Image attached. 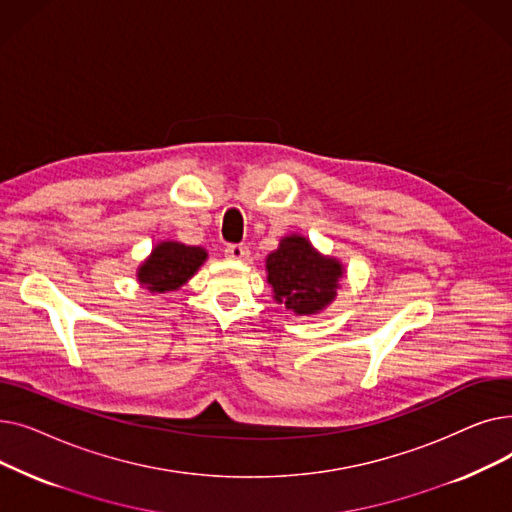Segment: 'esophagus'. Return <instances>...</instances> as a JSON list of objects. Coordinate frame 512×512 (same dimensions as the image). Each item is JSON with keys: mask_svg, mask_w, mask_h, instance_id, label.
I'll list each match as a JSON object with an SVG mask.
<instances>
[{"mask_svg": "<svg viewBox=\"0 0 512 512\" xmlns=\"http://www.w3.org/2000/svg\"><path fill=\"white\" fill-rule=\"evenodd\" d=\"M226 257L234 259V261H245L249 257V249L245 245H228Z\"/></svg>", "mask_w": 512, "mask_h": 512, "instance_id": "obj_1", "label": "esophagus"}]
</instances>
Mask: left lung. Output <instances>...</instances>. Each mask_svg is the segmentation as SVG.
I'll return each mask as SVG.
<instances>
[{
	"instance_id": "obj_1",
	"label": "left lung",
	"mask_w": 512,
	"mask_h": 512,
	"mask_svg": "<svg viewBox=\"0 0 512 512\" xmlns=\"http://www.w3.org/2000/svg\"><path fill=\"white\" fill-rule=\"evenodd\" d=\"M267 284L278 305L294 315H317L336 297L344 265L338 257L319 253L303 234H288L278 242V249L265 257Z\"/></svg>"
}]
</instances>
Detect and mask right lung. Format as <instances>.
I'll return each instance as SVG.
<instances>
[{
    "mask_svg": "<svg viewBox=\"0 0 512 512\" xmlns=\"http://www.w3.org/2000/svg\"><path fill=\"white\" fill-rule=\"evenodd\" d=\"M207 257L203 247L184 245L180 240H159L137 267V282L151 294L178 290L199 272Z\"/></svg>",
    "mask_w": 512,
    "mask_h": 512,
    "instance_id": "right-lung-1",
    "label": "right lung"
}]
</instances>
